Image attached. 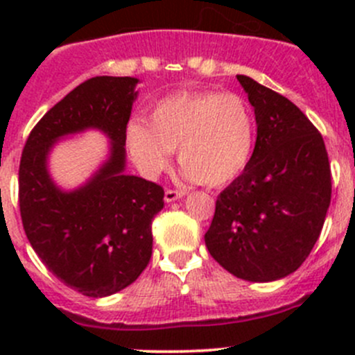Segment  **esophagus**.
Here are the masks:
<instances>
[{
	"label": "esophagus",
	"mask_w": 355,
	"mask_h": 355,
	"mask_svg": "<svg viewBox=\"0 0 355 355\" xmlns=\"http://www.w3.org/2000/svg\"><path fill=\"white\" fill-rule=\"evenodd\" d=\"M184 196H185L184 191H175V189H168V191L164 192V200H166V202H173V200L182 199Z\"/></svg>",
	"instance_id": "34e87169"
}]
</instances>
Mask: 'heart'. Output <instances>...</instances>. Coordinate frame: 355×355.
I'll return each mask as SVG.
<instances>
[{"mask_svg": "<svg viewBox=\"0 0 355 355\" xmlns=\"http://www.w3.org/2000/svg\"><path fill=\"white\" fill-rule=\"evenodd\" d=\"M256 123L237 94L178 92L157 101L144 118L125 128V144L144 177L155 178L170 164L173 149L189 178L220 187L244 171L254 151Z\"/></svg>", "mask_w": 355, "mask_h": 355, "instance_id": "b5f03b06", "label": "heart"}]
</instances>
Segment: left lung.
<instances>
[{
	"mask_svg": "<svg viewBox=\"0 0 355 355\" xmlns=\"http://www.w3.org/2000/svg\"><path fill=\"white\" fill-rule=\"evenodd\" d=\"M256 114L257 137L241 175L218 196L211 256L234 277L275 282L306 261L331 200V173L318 128L285 96L237 75Z\"/></svg>",
	"mask_w": 355,
	"mask_h": 355,
	"instance_id": "1",
	"label": "left lung"
}]
</instances>
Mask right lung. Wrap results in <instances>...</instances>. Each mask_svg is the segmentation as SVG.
I'll return each mask as SVG.
<instances>
[{"mask_svg": "<svg viewBox=\"0 0 355 355\" xmlns=\"http://www.w3.org/2000/svg\"><path fill=\"white\" fill-rule=\"evenodd\" d=\"M134 77H94L56 103L28 135L20 159L24 230L44 266L87 297L116 293L146 270L153 254V218L164 191L125 173V128L137 98ZM96 128L110 137V156L80 188L52 182L47 156L63 137Z\"/></svg>", "mask_w": 355, "mask_h": 355, "instance_id": "right-lung-1", "label": "right lung"}]
</instances>
